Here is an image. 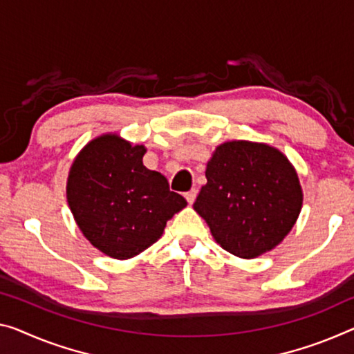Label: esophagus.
Segmentation results:
<instances>
[{"instance_id": "34e87169", "label": "esophagus", "mask_w": 354, "mask_h": 354, "mask_svg": "<svg viewBox=\"0 0 354 354\" xmlns=\"http://www.w3.org/2000/svg\"><path fill=\"white\" fill-rule=\"evenodd\" d=\"M185 198H187L188 204L192 205L194 203V199H196V189H192V192H188L187 194H185Z\"/></svg>"}]
</instances>
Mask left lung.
Here are the masks:
<instances>
[{
  "instance_id": "left-lung-1",
  "label": "left lung",
  "mask_w": 354,
  "mask_h": 354,
  "mask_svg": "<svg viewBox=\"0 0 354 354\" xmlns=\"http://www.w3.org/2000/svg\"><path fill=\"white\" fill-rule=\"evenodd\" d=\"M205 177L193 207L215 242L234 257L253 259L270 252L296 225L302 187L295 166L275 147L223 142L212 153Z\"/></svg>"
}]
</instances>
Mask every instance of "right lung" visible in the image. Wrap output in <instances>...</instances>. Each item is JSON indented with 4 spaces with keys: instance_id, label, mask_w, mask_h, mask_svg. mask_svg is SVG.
Listing matches in <instances>:
<instances>
[{
    "instance_id": "right-lung-1",
    "label": "right lung",
    "mask_w": 354,
    "mask_h": 354,
    "mask_svg": "<svg viewBox=\"0 0 354 354\" xmlns=\"http://www.w3.org/2000/svg\"><path fill=\"white\" fill-rule=\"evenodd\" d=\"M147 149L117 133L91 139L68 174L66 199L80 232L113 259H129L158 241L167 220L187 207L166 177L147 169Z\"/></svg>"
}]
</instances>
